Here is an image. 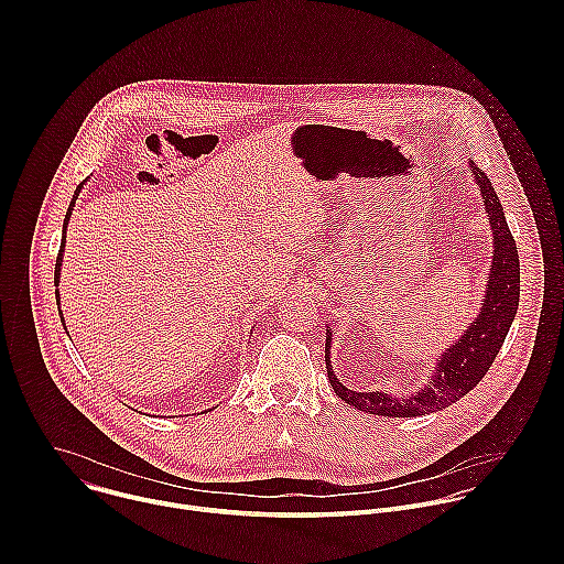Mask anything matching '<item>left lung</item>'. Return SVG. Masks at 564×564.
Segmentation results:
<instances>
[{"instance_id":"1","label":"left lung","mask_w":564,"mask_h":564,"mask_svg":"<svg viewBox=\"0 0 564 564\" xmlns=\"http://www.w3.org/2000/svg\"><path fill=\"white\" fill-rule=\"evenodd\" d=\"M470 176L475 178V185L479 187L481 198H485V207L489 214L491 231H494V261H491V274L487 281V294L485 303L477 318L466 328V333L448 346L442 357L437 359L435 372L431 381L413 392V394H388L381 390L375 392H357L346 388L333 370L330 364V344H333V330L326 333V368L328 379L335 392L346 401V404L355 406L357 411H366L370 415H383V417H420L435 413L440 409H446L459 397L470 392L481 377H485L496 361L507 333L513 324L518 301H520V257L513 234L507 225L500 198L496 189L491 187L489 176H485L479 167L468 163Z\"/></svg>"}]
</instances>
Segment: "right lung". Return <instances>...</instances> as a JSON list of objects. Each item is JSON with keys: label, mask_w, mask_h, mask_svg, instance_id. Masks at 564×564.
I'll list each match as a JSON object with an SVG mask.
<instances>
[{"label": "right lung", "mask_w": 564, "mask_h": 564, "mask_svg": "<svg viewBox=\"0 0 564 564\" xmlns=\"http://www.w3.org/2000/svg\"><path fill=\"white\" fill-rule=\"evenodd\" d=\"M83 185L85 183H79L77 185V189H75V194H73V200H70V205H68V209H66V216H64V227H62V243H59V254H57V261H55V285L59 283V268H62V252H64V243H66V225H68V218H70V212H73V207H75V198L79 196V189H83ZM55 299H57V307H59V292H55ZM62 314V312H59ZM62 324H64V316H62Z\"/></svg>", "instance_id": "right-lung-1"}]
</instances>
